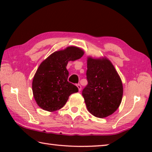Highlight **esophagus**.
I'll return each instance as SVG.
<instances>
[{
  "mask_svg": "<svg viewBox=\"0 0 152 152\" xmlns=\"http://www.w3.org/2000/svg\"><path fill=\"white\" fill-rule=\"evenodd\" d=\"M77 87H78V91H81V89H82V87H81V85L80 84H77Z\"/></svg>",
  "mask_w": 152,
  "mask_h": 152,
  "instance_id": "esophagus-1",
  "label": "esophagus"
}]
</instances>
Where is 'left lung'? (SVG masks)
Instances as JSON below:
<instances>
[{
  "mask_svg": "<svg viewBox=\"0 0 152 152\" xmlns=\"http://www.w3.org/2000/svg\"><path fill=\"white\" fill-rule=\"evenodd\" d=\"M88 84L82 91L87 109L94 117L104 118L116 111L122 101V81L107 58H87Z\"/></svg>",
  "mask_w": 152,
  "mask_h": 152,
  "instance_id": "obj_1",
  "label": "left lung"
}]
</instances>
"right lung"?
I'll use <instances>...</instances> for the list:
<instances>
[{
	"mask_svg": "<svg viewBox=\"0 0 152 152\" xmlns=\"http://www.w3.org/2000/svg\"><path fill=\"white\" fill-rule=\"evenodd\" d=\"M80 48L70 46L56 51L43 60L33 77L32 91L36 102L40 108L53 112L62 108L70 94L78 92L73 84L68 82L66 66L84 55Z\"/></svg>",
	"mask_w": 152,
	"mask_h": 152,
	"instance_id": "1",
	"label": "right lung"
}]
</instances>
